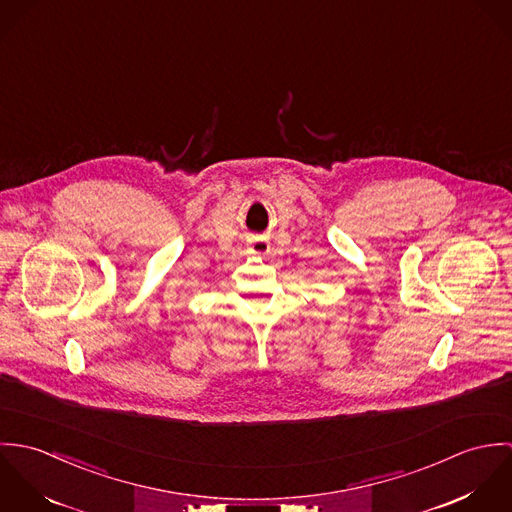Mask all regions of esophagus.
<instances>
[{"label": "esophagus", "instance_id": "esophagus-1", "mask_svg": "<svg viewBox=\"0 0 512 512\" xmlns=\"http://www.w3.org/2000/svg\"><path fill=\"white\" fill-rule=\"evenodd\" d=\"M248 250H250L252 254H256V256H264V254L270 252V244H268V240H264V238H252V240L248 242Z\"/></svg>", "mask_w": 512, "mask_h": 512}]
</instances>
